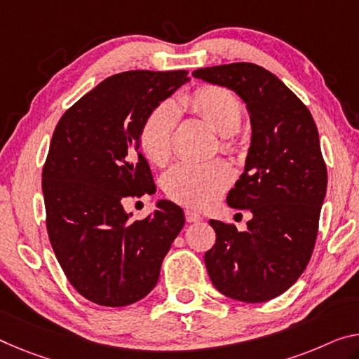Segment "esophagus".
<instances>
[{
  "label": "esophagus",
  "instance_id": "34e87169",
  "mask_svg": "<svg viewBox=\"0 0 359 359\" xmlns=\"http://www.w3.org/2000/svg\"><path fill=\"white\" fill-rule=\"evenodd\" d=\"M184 215H186V222L187 223H197V222H201V219H202L201 215H198L194 210H189V208H186Z\"/></svg>",
  "mask_w": 359,
  "mask_h": 359
}]
</instances>
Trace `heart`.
I'll return each instance as SVG.
<instances>
[{
    "label": "heart",
    "instance_id": "b5f03b06",
    "mask_svg": "<svg viewBox=\"0 0 359 359\" xmlns=\"http://www.w3.org/2000/svg\"><path fill=\"white\" fill-rule=\"evenodd\" d=\"M181 106L189 109L215 133L224 136V147H233L231 140L242 123L244 109L233 93L219 86H202L181 99ZM178 122V110L172 102H162L147 115L141 128V147L156 163L168 161L172 154L173 131ZM234 172L224 161L203 163L180 162L163 176V189L170 198L187 207L205 208L231 184Z\"/></svg>",
    "mask_w": 359,
    "mask_h": 359
}]
</instances>
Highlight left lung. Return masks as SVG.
Instances as JSON below:
<instances>
[{"label": "left lung", "mask_w": 359, "mask_h": 359, "mask_svg": "<svg viewBox=\"0 0 359 359\" xmlns=\"http://www.w3.org/2000/svg\"><path fill=\"white\" fill-rule=\"evenodd\" d=\"M192 76L236 93L252 125L244 173L226 197L252 219L247 231L210 219L217 242L203 258L208 276L229 299L271 300L297 283L316 242L327 187L316 123L305 104L257 64L215 65Z\"/></svg>", "instance_id": "1"}]
</instances>
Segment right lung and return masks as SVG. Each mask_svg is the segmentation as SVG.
Segmentation results:
<instances>
[{
  "mask_svg": "<svg viewBox=\"0 0 359 359\" xmlns=\"http://www.w3.org/2000/svg\"><path fill=\"white\" fill-rule=\"evenodd\" d=\"M189 81L187 72L130 70L76 101L54 130L43 197L48 236L70 284L90 302L126 306L156 287L184 226L183 208L158 201L131 222L123 202L156 189L141 149L147 115Z\"/></svg>",
  "mask_w": 359,
  "mask_h": 359,
  "instance_id": "1",
  "label": "right lung"
}]
</instances>
